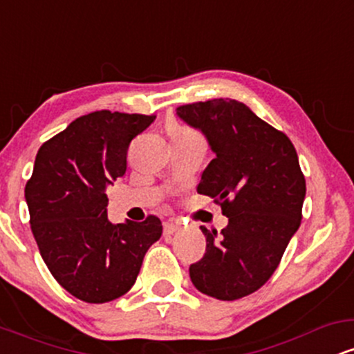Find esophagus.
I'll use <instances>...</instances> for the list:
<instances>
[{
	"instance_id": "1",
	"label": "esophagus",
	"mask_w": 354,
	"mask_h": 354,
	"mask_svg": "<svg viewBox=\"0 0 354 354\" xmlns=\"http://www.w3.org/2000/svg\"><path fill=\"white\" fill-rule=\"evenodd\" d=\"M165 234H173V233H176V231H180L181 230V226L178 225V223H174V221H166L165 223Z\"/></svg>"
}]
</instances>
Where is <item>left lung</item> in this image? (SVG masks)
Wrapping results in <instances>:
<instances>
[{
  "label": "left lung",
  "mask_w": 354,
  "mask_h": 354,
  "mask_svg": "<svg viewBox=\"0 0 354 354\" xmlns=\"http://www.w3.org/2000/svg\"><path fill=\"white\" fill-rule=\"evenodd\" d=\"M176 115L200 129L216 156L198 193L228 218L218 234L201 226L206 253L189 266L201 293L233 301L254 293L281 261L301 225L306 181L290 138L236 100L183 104Z\"/></svg>",
  "instance_id": "obj_1"
}]
</instances>
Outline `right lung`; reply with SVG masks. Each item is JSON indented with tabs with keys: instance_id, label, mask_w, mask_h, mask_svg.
I'll list each match as a JSON object with an SVG mask.
<instances>
[{
	"instance_id": "1",
	"label": "right lung",
	"mask_w": 354,
	"mask_h": 354,
	"mask_svg": "<svg viewBox=\"0 0 354 354\" xmlns=\"http://www.w3.org/2000/svg\"><path fill=\"white\" fill-rule=\"evenodd\" d=\"M154 118L89 113L36 154L24 188L31 231L53 278L81 301L108 303L128 293L163 233L153 214L113 225L106 213V186L123 176L129 143Z\"/></svg>"
}]
</instances>
